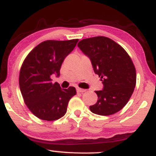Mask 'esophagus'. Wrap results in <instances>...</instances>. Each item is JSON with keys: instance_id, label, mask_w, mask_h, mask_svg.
I'll list each match as a JSON object with an SVG mask.
<instances>
[{"instance_id": "obj_1", "label": "esophagus", "mask_w": 156, "mask_h": 156, "mask_svg": "<svg viewBox=\"0 0 156 156\" xmlns=\"http://www.w3.org/2000/svg\"><path fill=\"white\" fill-rule=\"evenodd\" d=\"M76 91L78 92H84L86 91V89H80V88H77Z\"/></svg>"}]
</instances>
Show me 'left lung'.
Masks as SVG:
<instances>
[{
  "label": "left lung",
  "instance_id": "8db88e82",
  "mask_svg": "<svg viewBox=\"0 0 156 156\" xmlns=\"http://www.w3.org/2000/svg\"><path fill=\"white\" fill-rule=\"evenodd\" d=\"M78 47L90 58L94 73L103 84L102 90L95 91L98 99L89 106L91 112L108 116L120 111L129 101L136 82V69L129 55L105 37L82 39Z\"/></svg>",
  "mask_w": 156,
  "mask_h": 156
}]
</instances>
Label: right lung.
Instances as JSON below:
<instances>
[{"instance_id": "obj_1", "label": "right lung", "mask_w": 156, "mask_h": 156, "mask_svg": "<svg viewBox=\"0 0 156 156\" xmlns=\"http://www.w3.org/2000/svg\"><path fill=\"white\" fill-rule=\"evenodd\" d=\"M78 39L41 42L28 53L21 67L19 84L23 100L29 110L42 120L60 119L67 112L76 88L62 89L51 76H60L61 66L73 51Z\"/></svg>"}]
</instances>
